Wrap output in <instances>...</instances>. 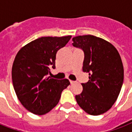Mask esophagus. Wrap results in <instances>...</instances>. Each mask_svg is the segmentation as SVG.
I'll return each mask as SVG.
<instances>
[{"label":"esophagus","instance_id":"34e87169","mask_svg":"<svg viewBox=\"0 0 132 132\" xmlns=\"http://www.w3.org/2000/svg\"><path fill=\"white\" fill-rule=\"evenodd\" d=\"M70 84H75V81H72V80H70Z\"/></svg>","mask_w":132,"mask_h":132}]
</instances>
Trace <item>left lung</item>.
<instances>
[{
  "label": "left lung",
  "instance_id": "left-lung-1",
  "mask_svg": "<svg viewBox=\"0 0 132 132\" xmlns=\"http://www.w3.org/2000/svg\"><path fill=\"white\" fill-rule=\"evenodd\" d=\"M72 45L84 53L83 71L89 81L81 84L83 91L75 98L80 108L90 115L102 114L117 101L124 78L121 56L106 40L91 35L76 36Z\"/></svg>",
  "mask_w": 132,
  "mask_h": 132
}]
</instances>
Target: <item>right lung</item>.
<instances>
[{
  "mask_svg": "<svg viewBox=\"0 0 132 132\" xmlns=\"http://www.w3.org/2000/svg\"><path fill=\"white\" fill-rule=\"evenodd\" d=\"M71 36L42 37L29 42L18 52L11 76L18 98L27 110L43 115L55 107L63 90L70 85L67 79L47 77L55 68L56 53L65 46Z\"/></svg>",
  "mask_w": 132,
  "mask_h": 132,
  "instance_id": "right-lung-1",
  "label": "right lung"
}]
</instances>
